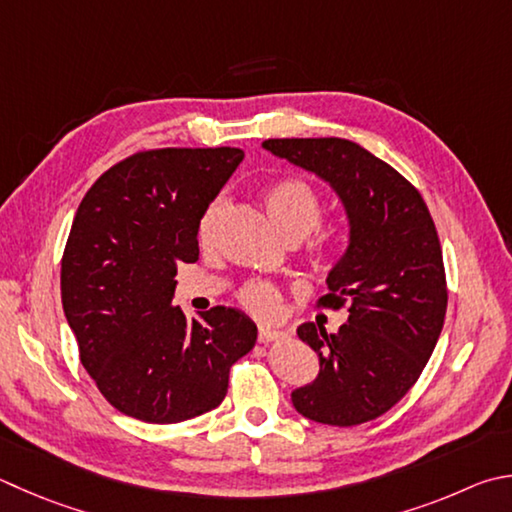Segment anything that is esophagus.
Returning <instances> with one entry per match:
<instances>
[{
  "mask_svg": "<svg viewBox=\"0 0 512 512\" xmlns=\"http://www.w3.org/2000/svg\"><path fill=\"white\" fill-rule=\"evenodd\" d=\"M284 338L282 331H277L273 327H268V324H259V333H257V340L262 342V345H268V342H275Z\"/></svg>",
  "mask_w": 512,
  "mask_h": 512,
  "instance_id": "obj_1",
  "label": "esophagus"
}]
</instances>
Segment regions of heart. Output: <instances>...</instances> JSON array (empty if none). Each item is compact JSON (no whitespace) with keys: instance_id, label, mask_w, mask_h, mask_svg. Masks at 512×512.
<instances>
[{"instance_id":"heart-1","label":"heart","mask_w":512,"mask_h":512,"mask_svg":"<svg viewBox=\"0 0 512 512\" xmlns=\"http://www.w3.org/2000/svg\"><path fill=\"white\" fill-rule=\"evenodd\" d=\"M264 206L275 228L286 239H304L320 226L322 221V199L309 183L302 179H280L268 185L264 192ZM224 201L217 199L203 212L199 219V239L201 244H210L215 235ZM324 255L329 250H322ZM239 300L248 311L264 318H271L280 309V291L268 282H248L239 291Z\"/></svg>"}]
</instances>
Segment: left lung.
Here are the masks:
<instances>
[{
    "mask_svg": "<svg viewBox=\"0 0 512 512\" xmlns=\"http://www.w3.org/2000/svg\"><path fill=\"white\" fill-rule=\"evenodd\" d=\"M280 159L327 181L345 206L349 246L318 304L347 306L338 333L304 322L297 336L320 358L313 383L291 394L315 423L351 427L410 392L441 336L448 288L434 221L414 185L345 138H268Z\"/></svg>",
    "mask_w": 512,
    "mask_h": 512,
    "instance_id": "8db88e82",
    "label": "left lung"
}]
</instances>
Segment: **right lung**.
Listing matches in <instances>:
<instances>
[{"mask_svg": "<svg viewBox=\"0 0 512 512\" xmlns=\"http://www.w3.org/2000/svg\"><path fill=\"white\" fill-rule=\"evenodd\" d=\"M244 161L237 147H165L116 163L78 206L62 255V309L80 362L118 412L181 423L224 401L255 347L246 313L185 318L176 266L199 259V219Z\"/></svg>", "mask_w": 512, "mask_h": 512, "instance_id": "obj_1", "label": "right lung"}]
</instances>
